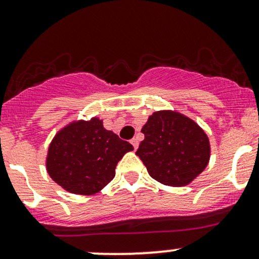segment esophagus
<instances>
[{
    "instance_id": "esophagus-1",
    "label": "esophagus",
    "mask_w": 259,
    "mask_h": 259,
    "mask_svg": "<svg viewBox=\"0 0 259 259\" xmlns=\"http://www.w3.org/2000/svg\"><path fill=\"white\" fill-rule=\"evenodd\" d=\"M133 144V146H134V149H138V145H139V140L137 139V138H133L132 142H130Z\"/></svg>"
}]
</instances>
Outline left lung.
Returning a JSON list of instances; mask_svg holds the SVG:
<instances>
[{"instance_id":"1","label":"left lung","mask_w":259,"mask_h":259,"mask_svg":"<svg viewBox=\"0 0 259 259\" xmlns=\"http://www.w3.org/2000/svg\"><path fill=\"white\" fill-rule=\"evenodd\" d=\"M144 140L137 155L153 179L184 187L208 165L210 145L204 130L177 111H155L143 126Z\"/></svg>"}]
</instances>
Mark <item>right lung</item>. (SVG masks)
<instances>
[{
  "instance_id": "obj_1",
  "label": "right lung",
  "mask_w": 259,
  "mask_h": 259,
  "mask_svg": "<svg viewBox=\"0 0 259 259\" xmlns=\"http://www.w3.org/2000/svg\"><path fill=\"white\" fill-rule=\"evenodd\" d=\"M130 143L104 127L93 117L71 122L60 130L49 146L46 168L60 187L74 194L91 195L100 192L115 177V168Z\"/></svg>"
}]
</instances>
